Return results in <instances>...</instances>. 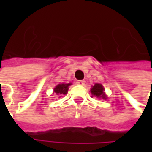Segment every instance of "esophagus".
<instances>
[{"mask_svg": "<svg viewBox=\"0 0 152 152\" xmlns=\"http://www.w3.org/2000/svg\"><path fill=\"white\" fill-rule=\"evenodd\" d=\"M76 83H77L78 85H84V84H85V81H84V80H79V81L76 82Z\"/></svg>", "mask_w": 152, "mask_h": 152, "instance_id": "esophagus-1", "label": "esophagus"}]
</instances>
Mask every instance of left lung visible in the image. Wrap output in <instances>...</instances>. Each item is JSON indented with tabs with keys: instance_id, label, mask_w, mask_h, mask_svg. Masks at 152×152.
I'll list each match as a JSON object with an SVG mask.
<instances>
[{
	"instance_id": "obj_1",
	"label": "left lung",
	"mask_w": 152,
	"mask_h": 152,
	"mask_svg": "<svg viewBox=\"0 0 152 152\" xmlns=\"http://www.w3.org/2000/svg\"><path fill=\"white\" fill-rule=\"evenodd\" d=\"M91 97H96L99 99L106 100L107 99V96L105 92V88L100 83H95L91 89Z\"/></svg>"
}]
</instances>
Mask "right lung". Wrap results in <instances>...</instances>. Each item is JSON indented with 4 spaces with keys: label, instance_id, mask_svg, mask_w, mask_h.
<instances>
[{
    "label": "right lung",
    "instance_id": "1",
    "mask_svg": "<svg viewBox=\"0 0 152 152\" xmlns=\"http://www.w3.org/2000/svg\"><path fill=\"white\" fill-rule=\"evenodd\" d=\"M72 83H60L58 85H56L54 88H53V93L54 95H58L60 97H61V95L62 94H67L68 93V91L69 89V86L71 85Z\"/></svg>",
    "mask_w": 152,
    "mask_h": 152
}]
</instances>
